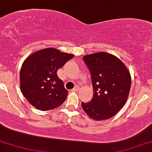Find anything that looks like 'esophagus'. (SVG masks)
<instances>
[{
    "label": "esophagus",
    "mask_w": 152,
    "mask_h": 152,
    "mask_svg": "<svg viewBox=\"0 0 152 152\" xmlns=\"http://www.w3.org/2000/svg\"><path fill=\"white\" fill-rule=\"evenodd\" d=\"M78 88H78V86H76V87H74V88H73V89L72 90V91H76V90H78Z\"/></svg>",
    "instance_id": "1"
}]
</instances>
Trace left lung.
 <instances>
[{"label":"left lung","instance_id":"obj_1","mask_svg":"<svg viewBox=\"0 0 152 152\" xmlns=\"http://www.w3.org/2000/svg\"><path fill=\"white\" fill-rule=\"evenodd\" d=\"M84 62L90 72L93 97L82 108L90 118L107 120L115 116L127 102L131 77L121 60L102 52L85 55Z\"/></svg>","mask_w":152,"mask_h":152}]
</instances>
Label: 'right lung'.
I'll return each instance as SVG.
<instances>
[{
    "label": "right lung",
    "mask_w": 152,
    "mask_h": 152,
    "mask_svg": "<svg viewBox=\"0 0 152 152\" xmlns=\"http://www.w3.org/2000/svg\"><path fill=\"white\" fill-rule=\"evenodd\" d=\"M74 56L48 48L35 52L25 59L20 70V88L32 106L47 111L64 102L68 90L57 71Z\"/></svg>",
    "instance_id": "obj_1"
}]
</instances>
